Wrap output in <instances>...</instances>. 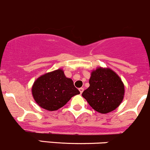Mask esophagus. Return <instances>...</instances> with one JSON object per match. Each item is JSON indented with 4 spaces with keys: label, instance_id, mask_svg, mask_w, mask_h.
<instances>
[{
    "label": "esophagus",
    "instance_id": "obj_1",
    "mask_svg": "<svg viewBox=\"0 0 150 150\" xmlns=\"http://www.w3.org/2000/svg\"><path fill=\"white\" fill-rule=\"evenodd\" d=\"M83 90H84L83 88H79V91H80V93H82L83 92Z\"/></svg>",
    "mask_w": 150,
    "mask_h": 150
}]
</instances>
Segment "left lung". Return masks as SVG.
<instances>
[{
	"label": "left lung",
	"mask_w": 150,
	"mask_h": 150,
	"mask_svg": "<svg viewBox=\"0 0 150 150\" xmlns=\"http://www.w3.org/2000/svg\"><path fill=\"white\" fill-rule=\"evenodd\" d=\"M89 84L82 96L98 112H110L117 108L123 100V83L119 75L110 68L99 67L92 70Z\"/></svg>",
	"instance_id": "8db88e82"
}]
</instances>
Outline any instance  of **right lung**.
<instances>
[{"label":"right lung","mask_w":150,"mask_h":150,"mask_svg":"<svg viewBox=\"0 0 150 150\" xmlns=\"http://www.w3.org/2000/svg\"><path fill=\"white\" fill-rule=\"evenodd\" d=\"M79 93L72 80L67 78L62 69L40 75L32 86L34 100L41 108L48 111L59 110Z\"/></svg>","instance_id":"right-lung-1"}]
</instances>
